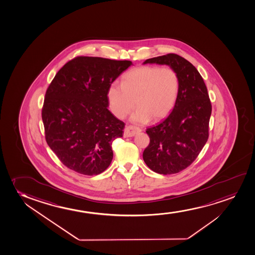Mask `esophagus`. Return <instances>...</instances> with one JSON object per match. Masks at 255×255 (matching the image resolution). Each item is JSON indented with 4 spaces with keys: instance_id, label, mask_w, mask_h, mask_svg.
Returning a JSON list of instances; mask_svg holds the SVG:
<instances>
[{
    "instance_id": "34e87169",
    "label": "esophagus",
    "mask_w": 255,
    "mask_h": 255,
    "mask_svg": "<svg viewBox=\"0 0 255 255\" xmlns=\"http://www.w3.org/2000/svg\"><path fill=\"white\" fill-rule=\"evenodd\" d=\"M139 131H141V129L137 128V127L133 126H126L125 132H124V136H126V137L127 136H133Z\"/></svg>"
}]
</instances>
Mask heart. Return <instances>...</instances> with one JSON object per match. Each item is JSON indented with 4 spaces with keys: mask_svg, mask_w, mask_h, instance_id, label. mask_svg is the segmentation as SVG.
<instances>
[{
    "mask_svg": "<svg viewBox=\"0 0 255 255\" xmlns=\"http://www.w3.org/2000/svg\"><path fill=\"white\" fill-rule=\"evenodd\" d=\"M180 76L172 67L144 66L129 71L121 84L113 83L107 97L114 116L123 119L137 106L131 121L144 124L168 116L178 99Z\"/></svg>",
    "mask_w": 255,
    "mask_h": 255,
    "instance_id": "b5f03b06",
    "label": "heart"
}]
</instances>
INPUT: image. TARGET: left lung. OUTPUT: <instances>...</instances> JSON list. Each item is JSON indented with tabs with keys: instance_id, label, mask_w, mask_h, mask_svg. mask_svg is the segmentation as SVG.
Listing matches in <instances>:
<instances>
[{
	"instance_id": "obj_1",
	"label": "left lung",
	"mask_w": 255,
	"mask_h": 255,
	"mask_svg": "<svg viewBox=\"0 0 255 255\" xmlns=\"http://www.w3.org/2000/svg\"><path fill=\"white\" fill-rule=\"evenodd\" d=\"M148 63L165 64L176 70L180 76V92L169 116L146 129L149 143L142 158L155 172L175 174L195 161L208 141L211 102L201 74L184 58L168 53L143 62Z\"/></svg>"
}]
</instances>
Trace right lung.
<instances>
[{
  "label": "right lung",
  "instance_id": "right-lung-1",
  "mask_svg": "<svg viewBox=\"0 0 255 255\" xmlns=\"http://www.w3.org/2000/svg\"><path fill=\"white\" fill-rule=\"evenodd\" d=\"M129 60L78 56L57 73L46 89L41 117L47 144L68 169L99 175L113 160L112 144L125 123L113 116L107 92Z\"/></svg>",
  "mask_w": 255,
  "mask_h": 255
}]
</instances>
